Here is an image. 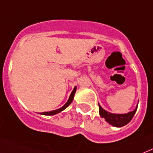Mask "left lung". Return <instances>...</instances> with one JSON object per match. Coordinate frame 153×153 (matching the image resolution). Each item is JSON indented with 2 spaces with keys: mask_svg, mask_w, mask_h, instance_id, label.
Segmentation results:
<instances>
[{
  "mask_svg": "<svg viewBox=\"0 0 153 153\" xmlns=\"http://www.w3.org/2000/svg\"><path fill=\"white\" fill-rule=\"evenodd\" d=\"M98 105H99V114L101 116V118H104L105 121L108 122L111 126H115V127H122V126H125V125H126L131 121L134 115L136 113V111H137L138 104H137L134 111H130V112L126 113V114H114V113H111L103 108L99 103H98Z\"/></svg>",
  "mask_w": 153,
  "mask_h": 153,
  "instance_id": "8db88e82",
  "label": "left lung"
}]
</instances>
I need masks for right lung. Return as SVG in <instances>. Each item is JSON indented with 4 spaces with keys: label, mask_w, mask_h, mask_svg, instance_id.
<instances>
[{
    "label": "right lung",
    "mask_w": 153,
    "mask_h": 153,
    "mask_svg": "<svg viewBox=\"0 0 153 153\" xmlns=\"http://www.w3.org/2000/svg\"><path fill=\"white\" fill-rule=\"evenodd\" d=\"M76 89H77L76 86H74V89H73V91L71 92V94L70 97H69V99H68V100L67 101V103H66L64 106L61 107L60 108L56 109V110H53V111H45V112H42L41 115H56V114H58V113L61 112L62 111H64V109L67 108H68V107L69 106V105L71 104V102L73 101V99H74V94H75V92H76Z\"/></svg>",
    "instance_id": "1"
}]
</instances>
